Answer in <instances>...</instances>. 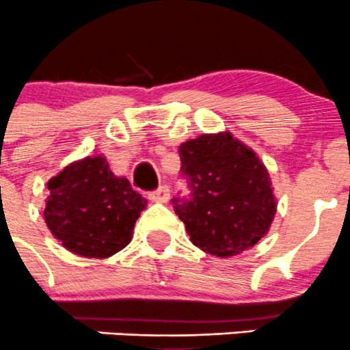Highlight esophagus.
Segmentation results:
<instances>
[{"mask_svg":"<svg viewBox=\"0 0 350 350\" xmlns=\"http://www.w3.org/2000/svg\"><path fill=\"white\" fill-rule=\"evenodd\" d=\"M169 195H171V191H169L167 186H159L157 189L148 193V200L155 203H165L169 200Z\"/></svg>","mask_w":350,"mask_h":350,"instance_id":"obj_1","label":"esophagus"}]
</instances>
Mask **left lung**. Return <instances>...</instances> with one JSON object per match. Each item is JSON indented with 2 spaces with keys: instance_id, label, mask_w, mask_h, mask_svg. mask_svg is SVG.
<instances>
[{
  "instance_id": "8db88e82",
  "label": "left lung",
  "mask_w": 350,
  "mask_h": 350,
  "mask_svg": "<svg viewBox=\"0 0 350 350\" xmlns=\"http://www.w3.org/2000/svg\"><path fill=\"white\" fill-rule=\"evenodd\" d=\"M188 198H174L195 246L227 258L253 247L277 212L272 181L263 162L229 131L200 135L179 147Z\"/></svg>"
}]
</instances>
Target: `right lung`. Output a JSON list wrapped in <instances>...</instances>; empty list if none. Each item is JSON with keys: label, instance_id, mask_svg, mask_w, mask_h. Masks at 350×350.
Returning a JSON list of instances; mask_svg holds the SVG:
<instances>
[{"label": "right lung", "instance_id": "1", "mask_svg": "<svg viewBox=\"0 0 350 350\" xmlns=\"http://www.w3.org/2000/svg\"><path fill=\"white\" fill-rule=\"evenodd\" d=\"M44 219L51 234L75 254L107 258L130 244L147 200L118 178L106 157L71 162L47 183Z\"/></svg>", "mask_w": 350, "mask_h": 350}]
</instances>
